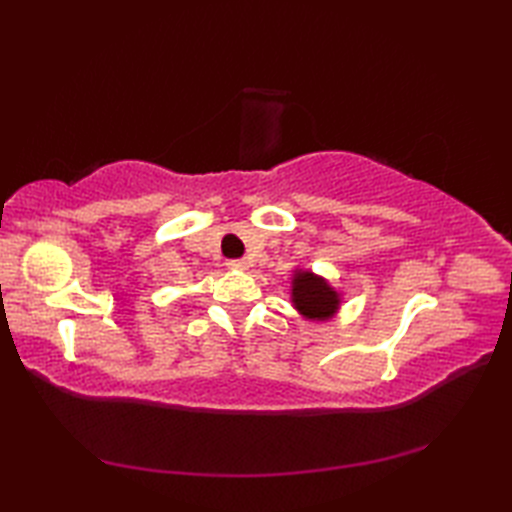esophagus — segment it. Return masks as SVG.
Returning <instances> with one entry per match:
<instances>
[{"mask_svg": "<svg viewBox=\"0 0 512 512\" xmlns=\"http://www.w3.org/2000/svg\"><path fill=\"white\" fill-rule=\"evenodd\" d=\"M248 262H246V259H235V262H228V268H231V270H248Z\"/></svg>", "mask_w": 512, "mask_h": 512, "instance_id": "34e87169", "label": "esophagus"}]
</instances>
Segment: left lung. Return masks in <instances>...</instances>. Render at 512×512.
Instances as JSON below:
<instances>
[{"label":"left lung","instance_id":"obj_1","mask_svg":"<svg viewBox=\"0 0 512 512\" xmlns=\"http://www.w3.org/2000/svg\"><path fill=\"white\" fill-rule=\"evenodd\" d=\"M290 303L306 321L328 323L341 310L343 292L314 270L297 266L290 277Z\"/></svg>","mask_w":512,"mask_h":512}]
</instances>
